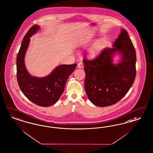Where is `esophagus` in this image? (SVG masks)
<instances>
[{
  "mask_svg": "<svg viewBox=\"0 0 153 153\" xmlns=\"http://www.w3.org/2000/svg\"><path fill=\"white\" fill-rule=\"evenodd\" d=\"M77 67L79 68H82L84 67V65H83V64L81 62H79L77 64Z\"/></svg>",
  "mask_w": 153,
  "mask_h": 153,
  "instance_id": "obj_1",
  "label": "esophagus"
}]
</instances>
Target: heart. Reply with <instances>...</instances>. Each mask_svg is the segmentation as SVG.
<instances>
[{"label": "heart", "instance_id": "b5f03b06", "mask_svg": "<svg viewBox=\"0 0 153 153\" xmlns=\"http://www.w3.org/2000/svg\"><path fill=\"white\" fill-rule=\"evenodd\" d=\"M101 42L98 41L95 43L93 46L90 48L88 52V57L90 59H93L100 52Z\"/></svg>", "mask_w": 153, "mask_h": 153}]
</instances>
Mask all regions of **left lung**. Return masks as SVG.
<instances>
[{
	"instance_id": "obj_1",
	"label": "left lung",
	"mask_w": 153,
	"mask_h": 153,
	"mask_svg": "<svg viewBox=\"0 0 153 153\" xmlns=\"http://www.w3.org/2000/svg\"><path fill=\"white\" fill-rule=\"evenodd\" d=\"M119 54L116 64L113 58ZM136 53L128 32H121L112 48L103 50L98 57L84 60L85 89L90 102L99 107L115 104L132 87L136 74Z\"/></svg>"
}]
</instances>
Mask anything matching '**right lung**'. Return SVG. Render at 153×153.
<instances>
[{
	"instance_id": "add662e5",
	"label": "right lung",
	"mask_w": 153,
	"mask_h": 153,
	"mask_svg": "<svg viewBox=\"0 0 153 153\" xmlns=\"http://www.w3.org/2000/svg\"><path fill=\"white\" fill-rule=\"evenodd\" d=\"M40 27L34 25L24 37L16 59L17 79L21 91L29 100L42 107H48L57 102L63 93L69 76L77 64L58 65L45 77L33 76L27 70L25 57L30 43V38L37 33Z\"/></svg>"
}]
</instances>
